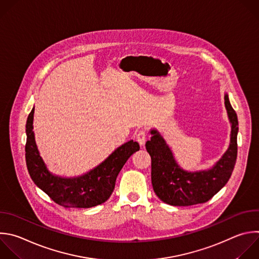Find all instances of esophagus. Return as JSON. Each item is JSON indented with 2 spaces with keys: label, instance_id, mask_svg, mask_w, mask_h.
<instances>
[{
  "label": "esophagus",
  "instance_id": "obj_1",
  "mask_svg": "<svg viewBox=\"0 0 259 259\" xmlns=\"http://www.w3.org/2000/svg\"><path fill=\"white\" fill-rule=\"evenodd\" d=\"M146 136H147V134H146V132H145L144 130H139V131L135 134L136 140L139 142V144H140L141 146L144 145L145 140H146Z\"/></svg>",
  "mask_w": 259,
  "mask_h": 259
}]
</instances>
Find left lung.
I'll return each instance as SVG.
<instances>
[{
  "instance_id": "obj_1",
  "label": "left lung",
  "mask_w": 259,
  "mask_h": 259,
  "mask_svg": "<svg viewBox=\"0 0 259 259\" xmlns=\"http://www.w3.org/2000/svg\"><path fill=\"white\" fill-rule=\"evenodd\" d=\"M225 107L231 124L230 144L222 157L209 168L187 170L176 160L163 137L151 129L145 147L151 157V183L156 196L169 205L188 206L208 201L229 181L237 158L238 118L229 96L225 94Z\"/></svg>"
}]
</instances>
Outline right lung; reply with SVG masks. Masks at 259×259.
I'll return each instance as SVG.
<instances>
[{
	"mask_svg": "<svg viewBox=\"0 0 259 259\" xmlns=\"http://www.w3.org/2000/svg\"><path fill=\"white\" fill-rule=\"evenodd\" d=\"M34 108L26 121L25 159L28 173L34 184L56 203L64 207L90 208L106 202L112 195L116 179L127 159L140 146L129 140L117 147L104 161L76 177L53 174L42 159L33 132Z\"/></svg>",
	"mask_w": 259,
	"mask_h": 259,
	"instance_id": "right-lung-1",
	"label": "right lung"
}]
</instances>
